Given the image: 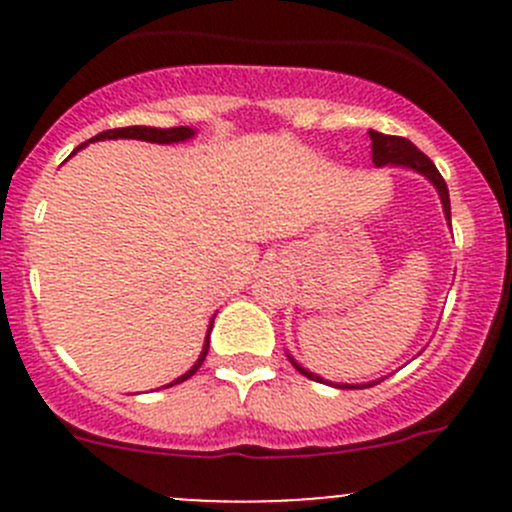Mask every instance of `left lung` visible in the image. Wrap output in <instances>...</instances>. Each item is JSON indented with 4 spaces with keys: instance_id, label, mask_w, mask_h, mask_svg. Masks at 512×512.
I'll return each instance as SVG.
<instances>
[{
    "instance_id": "obj_1",
    "label": "left lung",
    "mask_w": 512,
    "mask_h": 512,
    "mask_svg": "<svg viewBox=\"0 0 512 512\" xmlns=\"http://www.w3.org/2000/svg\"><path fill=\"white\" fill-rule=\"evenodd\" d=\"M369 138H371V160H374V165H379V168L381 165H401V168H411L431 180L433 188H436L438 195H441L443 215H446L448 225H451V200H448V185H446V180H443V175L438 173L436 165L431 163V158L423 156V153L418 151L409 138L386 136V133H379V131H369ZM289 361H292L294 369H297L299 374L307 376V379L324 381L322 376L312 374V371H307L304 366H299L292 356H289ZM374 384H379V381H371V384H337V386L339 389H366V386H374Z\"/></svg>"
}]
</instances>
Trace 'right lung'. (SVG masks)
<instances>
[{
    "label": "right lung",
    "mask_w": 512,
    "mask_h": 512,
    "mask_svg": "<svg viewBox=\"0 0 512 512\" xmlns=\"http://www.w3.org/2000/svg\"><path fill=\"white\" fill-rule=\"evenodd\" d=\"M195 131L188 126H175V128H151V126H128V128H113V131H103L98 133V136L91 138V141H106V138H136V141H148V143H180V141H188V138H193ZM89 143V141H86ZM86 143H81L79 148H84ZM76 148V151H79ZM74 151V153H76ZM210 332H213V319H210V327H208V334H205V344H203V352H200L198 361H195L193 366H190V371H185L183 376H178L175 381H170V384H165V389L168 386H175L180 384V381L190 379V376L195 374V371L200 369V364L205 361V356H208V349H210Z\"/></svg>",
    "instance_id": "right-lung-1"
}]
</instances>
